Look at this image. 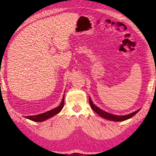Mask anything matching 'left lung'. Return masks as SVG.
Segmentation results:
<instances>
[{
	"label": "left lung",
	"instance_id": "1",
	"mask_svg": "<svg viewBox=\"0 0 156 156\" xmlns=\"http://www.w3.org/2000/svg\"><path fill=\"white\" fill-rule=\"evenodd\" d=\"M89 103L90 106L92 108V109H93V110L96 112L99 115H100L104 119H106L108 120H110V121H125V120H127L128 119L131 118L132 117H133L134 115L137 113L138 112L140 111V109H138L137 111L134 112L133 113H130L129 115H113L111 114V113H107L106 112H104L102 109H100L99 108L96 107L95 105L92 103V102L91 101V99L89 96Z\"/></svg>",
	"mask_w": 156,
	"mask_h": 156
}]
</instances>
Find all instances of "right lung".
<instances>
[{
    "label": "right lung",
    "mask_w": 156,
    "mask_h": 156,
    "mask_svg": "<svg viewBox=\"0 0 156 156\" xmlns=\"http://www.w3.org/2000/svg\"><path fill=\"white\" fill-rule=\"evenodd\" d=\"M64 97H63L62 103L60 104V105L58 107L54 108L53 109H51V110H50L48 112H47L43 113H41V114H39V115H37L26 116V117L28 119H30L31 121H35V122L43 121L46 119L50 118V117H51L54 115H56L57 113H58L62 110V108L64 107Z\"/></svg>",
    "instance_id": "1"
}]
</instances>
